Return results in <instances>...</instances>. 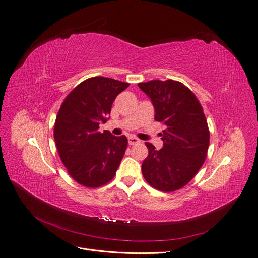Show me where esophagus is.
<instances>
[{
    "instance_id": "1",
    "label": "esophagus",
    "mask_w": 258,
    "mask_h": 258,
    "mask_svg": "<svg viewBox=\"0 0 258 258\" xmlns=\"http://www.w3.org/2000/svg\"><path fill=\"white\" fill-rule=\"evenodd\" d=\"M139 142H140V140H139L138 138H136L135 136H130V137H128V144H130V145L137 144V143H139Z\"/></svg>"
}]
</instances>
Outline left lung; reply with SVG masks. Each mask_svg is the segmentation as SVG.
Here are the masks:
<instances>
[{"instance_id":"obj_1","label":"left lung","mask_w":258,"mask_h":258,"mask_svg":"<svg viewBox=\"0 0 258 258\" xmlns=\"http://www.w3.org/2000/svg\"><path fill=\"white\" fill-rule=\"evenodd\" d=\"M155 107V120L165 125L163 148L145 142L149 155L142 163L147 182L171 193L186 185L203 166L210 144L208 122L199 100L183 83L152 80L138 83Z\"/></svg>"}]
</instances>
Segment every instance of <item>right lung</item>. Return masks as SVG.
I'll return each mask as SVG.
<instances>
[{
    "mask_svg": "<svg viewBox=\"0 0 258 258\" xmlns=\"http://www.w3.org/2000/svg\"><path fill=\"white\" fill-rule=\"evenodd\" d=\"M130 84L105 77L88 78L66 96L54 122L53 137L67 172L79 184L96 188L116 175L127 138L99 132L116 97Z\"/></svg>",
    "mask_w": 258,
    "mask_h": 258,
    "instance_id": "1",
    "label": "right lung"
}]
</instances>
